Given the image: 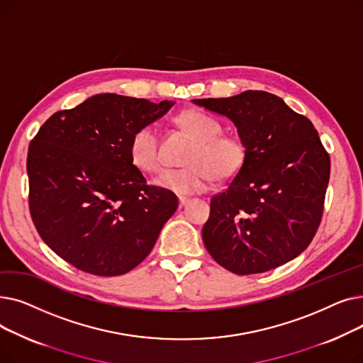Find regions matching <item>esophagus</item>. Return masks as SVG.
<instances>
[{
	"mask_svg": "<svg viewBox=\"0 0 363 363\" xmlns=\"http://www.w3.org/2000/svg\"><path fill=\"white\" fill-rule=\"evenodd\" d=\"M188 203H189V199H186V197H179V207H181V208L185 207Z\"/></svg>",
	"mask_w": 363,
	"mask_h": 363,
	"instance_id": "obj_1",
	"label": "esophagus"
}]
</instances>
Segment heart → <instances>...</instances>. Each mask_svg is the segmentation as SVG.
<instances>
[{"instance_id":"b5f03b06","label":"heart","mask_w":363,"mask_h":363,"mask_svg":"<svg viewBox=\"0 0 363 363\" xmlns=\"http://www.w3.org/2000/svg\"><path fill=\"white\" fill-rule=\"evenodd\" d=\"M175 123L193 140L181 169H166L155 178V185L177 196H193L207 189L212 179L230 182L237 178L249 159L245 141L231 132H222L218 119L200 110H184ZM130 162L152 174L162 166L160 137L155 125H143L129 140Z\"/></svg>"}]
</instances>
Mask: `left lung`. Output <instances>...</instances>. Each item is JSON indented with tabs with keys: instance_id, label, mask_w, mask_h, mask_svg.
I'll return each instance as SVG.
<instances>
[{
	"instance_id": "obj_1",
	"label": "left lung",
	"mask_w": 363,
	"mask_h": 363,
	"mask_svg": "<svg viewBox=\"0 0 363 363\" xmlns=\"http://www.w3.org/2000/svg\"><path fill=\"white\" fill-rule=\"evenodd\" d=\"M193 103L230 118L249 148L241 174L211 200L201 233L208 255L237 275L297 257L318 231L330 181L313 123L264 91Z\"/></svg>"
}]
</instances>
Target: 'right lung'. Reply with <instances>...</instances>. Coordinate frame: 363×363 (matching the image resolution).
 Listing matches in <instances>:
<instances>
[{
  "label": "right lung",
  "instance_id": "right-lung-1",
  "mask_svg": "<svg viewBox=\"0 0 363 363\" xmlns=\"http://www.w3.org/2000/svg\"><path fill=\"white\" fill-rule=\"evenodd\" d=\"M174 106L99 94L60 110L28 150L29 212L50 249L76 269L118 277L138 266L175 213L174 193L148 185L129 140Z\"/></svg>",
  "mask_w": 363,
  "mask_h": 363
}]
</instances>
